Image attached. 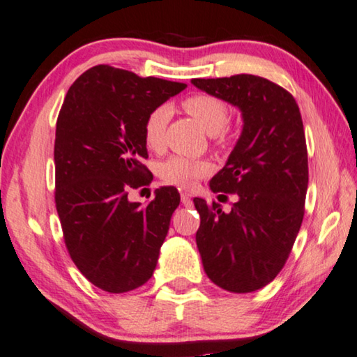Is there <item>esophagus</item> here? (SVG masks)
Here are the masks:
<instances>
[{"label":"esophagus","instance_id":"1","mask_svg":"<svg viewBox=\"0 0 357 357\" xmlns=\"http://www.w3.org/2000/svg\"><path fill=\"white\" fill-rule=\"evenodd\" d=\"M181 202H183L184 206H192V200L188 194H181Z\"/></svg>","mask_w":357,"mask_h":357}]
</instances>
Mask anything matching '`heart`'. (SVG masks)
Wrapping results in <instances>:
<instances>
[{"mask_svg": "<svg viewBox=\"0 0 357 357\" xmlns=\"http://www.w3.org/2000/svg\"><path fill=\"white\" fill-rule=\"evenodd\" d=\"M183 109L192 115L204 130L213 136L216 147L227 149L234 141V131L227 125L229 121V107L225 100L211 94H194L183 100ZM172 116V110L167 105L153 109L144 123V141L152 151H162L165 147V135ZM213 172V165L208 160L173 155L165 160L160 167V176L169 184L189 189L197 181L208 176Z\"/></svg>", "mask_w": 357, "mask_h": 357, "instance_id": "heart-1", "label": "heart"}]
</instances>
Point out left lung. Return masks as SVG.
Listing matches in <instances>:
<instances>
[{
    "label": "left lung",
    "instance_id": "obj_1",
    "mask_svg": "<svg viewBox=\"0 0 357 357\" xmlns=\"http://www.w3.org/2000/svg\"><path fill=\"white\" fill-rule=\"evenodd\" d=\"M202 91L242 110L243 130L225 168L210 181L213 192L236 194L229 213L194 199L195 234L211 282L250 294L274 280L294 247L305 216L307 149L294 96L263 77L194 78Z\"/></svg>",
    "mask_w": 357,
    "mask_h": 357
}]
</instances>
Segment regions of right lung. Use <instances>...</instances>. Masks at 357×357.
I'll return each instance as SVG.
<instances>
[{
    "mask_svg": "<svg viewBox=\"0 0 357 357\" xmlns=\"http://www.w3.org/2000/svg\"><path fill=\"white\" fill-rule=\"evenodd\" d=\"M185 88L141 78L110 66L82 73L57 116L56 208L63 242L84 278L109 294H125L152 278L169 220L179 205L173 185L147 206L128 190L149 174L144 123L149 114Z\"/></svg>",
    "mask_w": 357,
    "mask_h": 357,
    "instance_id": "obj_1",
    "label": "right lung"
}]
</instances>
